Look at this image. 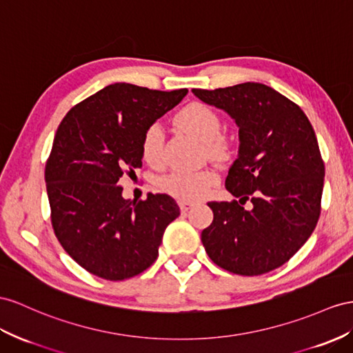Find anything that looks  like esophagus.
Segmentation results:
<instances>
[{
	"label": "esophagus",
	"instance_id": "obj_1",
	"mask_svg": "<svg viewBox=\"0 0 353 353\" xmlns=\"http://www.w3.org/2000/svg\"><path fill=\"white\" fill-rule=\"evenodd\" d=\"M177 203H179V207H180V210H182V212H188L194 205L192 201H188V200H179Z\"/></svg>",
	"mask_w": 353,
	"mask_h": 353
}]
</instances>
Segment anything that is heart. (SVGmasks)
Segmentation results:
<instances>
[{"instance_id": "obj_1", "label": "heart", "mask_w": 353, "mask_h": 353, "mask_svg": "<svg viewBox=\"0 0 353 353\" xmlns=\"http://www.w3.org/2000/svg\"><path fill=\"white\" fill-rule=\"evenodd\" d=\"M179 128L191 134L192 137L204 143V149L213 158L227 155L228 143L219 132L222 121L213 108L201 103H191L183 107L176 116ZM164 131L159 123H152L144 131L141 139L143 159L152 167L162 164V149H164ZM218 182V176L212 170L196 171V173H173L161 180V188L165 192L180 200H198L204 196L209 189Z\"/></svg>"}]
</instances>
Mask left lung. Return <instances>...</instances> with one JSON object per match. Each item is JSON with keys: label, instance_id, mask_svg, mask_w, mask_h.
<instances>
[{"label": "left lung", "instance_id": "left-lung-1", "mask_svg": "<svg viewBox=\"0 0 353 353\" xmlns=\"http://www.w3.org/2000/svg\"><path fill=\"white\" fill-rule=\"evenodd\" d=\"M239 126V155L225 188L239 201L207 203L213 222L201 232L216 265L241 276L268 273L312 236L321 213L325 167L313 126L291 99L263 83L192 89ZM250 199L246 211L241 204Z\"/></svg>", "mask_w": 353, "mask_h": 353}]
</instances>
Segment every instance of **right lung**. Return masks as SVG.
<instances>
[{"label": "right lung", "mask_w": 353, "mask_h": 353, "mask_svg": "<svg viewBox=\"0 0 353 353\" xmlns=\"http://www.w3.org/2000/svg\"><path fill=\"white\" fill-rule=\"evenodd\" d=\"M186 94L113 83L74 105L58 126L44 171L52 225L62 248L89 273L116 282L158 258L179 205L167 194L125 200L121 182L141 167L148 126Z\"/></svg>", "instance_id": "1"}]
</instances>
